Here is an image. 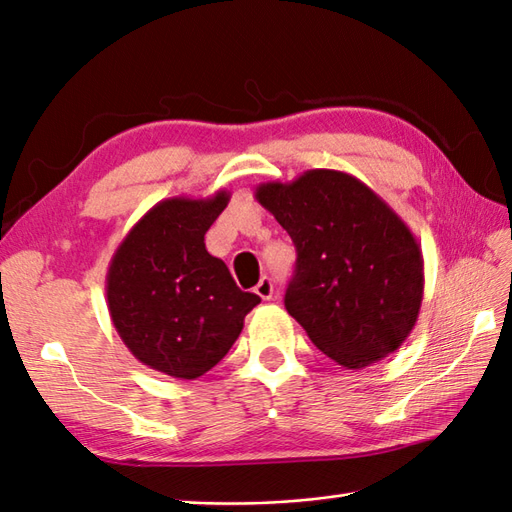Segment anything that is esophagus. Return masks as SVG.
Returning a JSON list of instances; mask_svg holds the SVG:
<instances>
[{"label":"esophagus","instance_id":"esophagus-1","mask_svg":"<svg viewBox=\"0 0 512 512\" xmlns=\"http://www.w3.org/2000/svg\"><path fill=\"white\" fill-rule=\"evenodd\" d=\"M255 294H259L261 301H270L272 294H275V283H272L270 277H261L255 288Z\"/></svg>","mask_w":512,"mask_h":512}]
</instances>
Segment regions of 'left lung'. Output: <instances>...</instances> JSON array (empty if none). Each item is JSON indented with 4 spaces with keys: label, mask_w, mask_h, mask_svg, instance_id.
Listing matches in <instances>:
<instances>
[{
    "label": "left lung",
    "mask_w": 512,
    "mask_h": 512,
    "mask_svg": "<svg viewBox=\"0 0 512 512\" xmlns=\"http://www.w3.org/2000/svg\"><path fill=\"white\" fill-rule=\"evenodd\" d=\"M255 198L296 246L285 310L316 347L351 371L397 351L417 325L425 283L408 224L338 170L261 183Z\"/></svg>",
    "instance_id": "1"
}]
</instances>
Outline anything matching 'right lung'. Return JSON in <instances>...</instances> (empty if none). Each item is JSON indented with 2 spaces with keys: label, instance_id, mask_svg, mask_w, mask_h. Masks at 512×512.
Segmentation results:
<instances>
[{
  "label": "right lung",
  "instance_id": "obj_1",
  "mask_svg": "<svg viewBox=\"0 0 512 512\" xmlns=\"http://www.w3.org/2000/svg\"><path fill=\"white\" fill-rule=\"evenodd\" d=\"M231 194L157 202L117 246L106 272L113 327L135 358L178 379L205 375L242 334L261 301L237 288L205 233Z\"/></svg>",
  "mask_w": 512,
  "mask_h": 512
}]
</instances>
